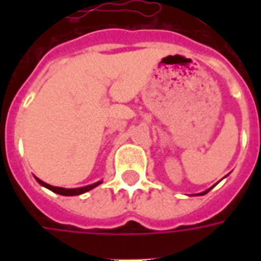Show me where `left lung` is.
<instances>
[{"label":"left lung","instance_id":"left-lung-1","mask_svg":"<svg viewBox=\"0 0 261 261\" xmlns=\"http://www.w3.org/2000/svg\"><path fill=\"white\" fill-rule=\"evenodd\" d=\"M205 193H208V190H207V192H204V193H201V196H202V194H205Z\"/></svg>","mask_w":261,"mask_h":261}]
</instances>
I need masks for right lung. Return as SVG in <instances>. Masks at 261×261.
<instances>
[{
	"mask_svg": "<svg viewBox=\"0 0 261 261\" xmlns=\"http://www.w3.org/2000/svg\"><path fill=\"white\" fill-rule=\"evenodd\" d=\"M36 180L42 185V186L47 187L48 190H51V192L57 193V194H61V196H78V194H82V193H86L89 192V190H92L93 187L99 186L102 181H97V183H93V185H91V186H85V187H80V189H63V187H54V186H50V185H47V183H44V181H42L40 179H37Z\"/></svg>",
	"mask_w": 261,
	"mask_h": 261,
	"instance_id": "1",
	"label": "right lung"
}]
</instances>
